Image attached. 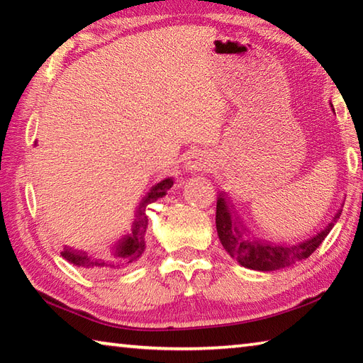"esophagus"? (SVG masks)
Wrapping results in <instances>:
<instances>
[{
  "mask_svg": "<svg viewBox=\"0 0 363 363\" xmlns=\"http://www.w3.org/2000/svg\"><path fill=\"white\" fill-rule=\"evenodd\" d=\"M211 168V160L205 152L195 150L189 153L186 160V169L189 173H199V171H208Z\"/></svg>",
  "mask_w": 363,
  "mask_h": 363,
  "instance_id": "34e87169",
  "label": "esophagus"
}]
</instances>
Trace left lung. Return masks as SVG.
Wrapping results in <instances>:
<instances>
[{
  "label": "left lung",
  "mask_w": 363,
  "mask_h": 363,
  "mask_svg": "<svg viewBox=\"0 0 363 363\" xmlns=\"http://www.w3.org/2000/svg\"><path fill=\"white\" fill-rule=\"evenodd\" d=\"M331 110H335L331 106ZM225 192H220L216 203V229L220 243L224 250L229 253L233 259L247 269L261 270V272H269V270H280L290 267L291 264L299 262L309 257L318 248L325 237L328 235L330 230L333 229L336 219L341 216V208L333 216V219L323 227L315 235L299 243H274L264 240L259 237L250 235L247 225L238 218L233 210V205L227 201Z\"/></svg>",
  "instance_id": "1"
}]
</instances>
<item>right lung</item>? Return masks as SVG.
<instances>
[{"instance_id":"1","label":"right lung","mask_w":363,"mask_h":363,"mask_svg":"<svg viewBox=\"0 0 363 363\" xmlns=\"http://www.w3.org/2000/svg\"><path fill=\"white\" fill-rule=\"evenodd\" d=\"M173 177H167V179L155 184V186L145 194V196H143V200H140L136 210V216H134L131 229L121 238H118V242L113 245L108 256L96 257L93 255H88L86 251L73 250L69 247H65L60 255H62V257H65L67 261L72 262L73 266L84 267L97 274L118 272V270L130 267L131 264L139 261V257L143 256L145 250V230L147 223H149V218H147L145 213L147 205H150L153 201H157L158 199L167 195L168 190L173 187Z\"/></svg>"}]
</instances>
